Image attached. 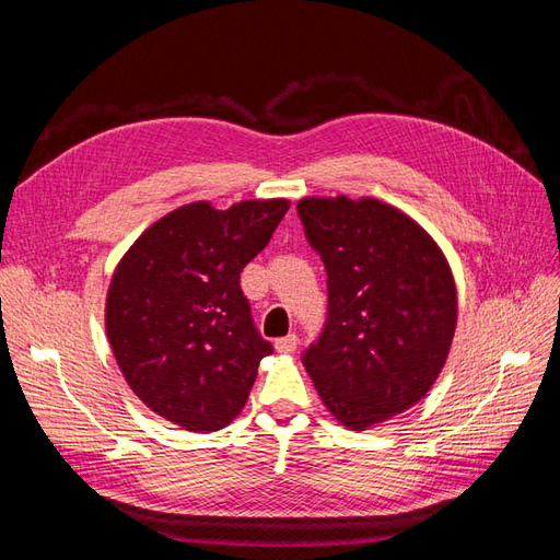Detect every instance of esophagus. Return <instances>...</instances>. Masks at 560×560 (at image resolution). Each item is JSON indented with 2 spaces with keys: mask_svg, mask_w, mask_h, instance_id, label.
<instances>
[{
  "mask_svg": "<svg viewBox=\"0 0 560 560\" xmlns=\"http://www.w3.org/2000/svg\"><path fill=\"white\" fill-rule=\"evenodd\" d=\"M296 343H299L296 334H287V336L278 338V341H276V350L282 352V354H290V352L296 350Z\"/></svg>",
  "mask_w": 560,
  "mask_h": 560,
  "instance_id": "34e87169",
  "label": "esophagus"
}]
</instances>
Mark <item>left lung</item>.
<instances>
[{
  "label": "left lung",
  "mask_w": 560,
  "mask_h": 560,
  "mask_svg": "<svg viewBox=\"0 0 560 560\" xmlns=\"http://www.w3.org/2000/svg\"><path fill=\"white\" fill-rule=\"evenodd\" d=\"M308 243L327 268L329 313L303 366L331 416L366 430L409 411L442 374L457 290L442 247L378 198H301Z\"/></svg>",
  "instance_id": "obj_1"
}]
</instances>
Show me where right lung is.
Instances as JSON below:
<instances>
[{
    "instance_id": "1",
    "label": "right lung",
    "mask_w": 560,
    "mask_h": 560,
    "mask_svg": "<svg viewBox=\"0 0 560 560\" xmlns=\"http://www.w3.org/2000/svg\"><path fill=\"white\" fill-rule=\"evenodd\" d=\"M287 198L217 210L196 200L161 217L116 264L105 329L147 409L189 432L238 418L273 346L252 325L243 268L268 245Z\"/></svg>"
}]
</instances>
